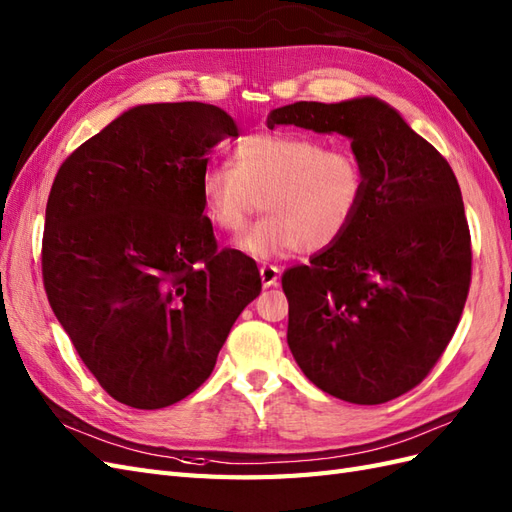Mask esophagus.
Masks as SVG:
<instances>
[{"label":"esophagus","mask_w":512,"mask_h":512,"mask_svg":"<svg viewBox=\"0 0 512 512\" xmlns=\"http://www.w3.org/2000/svg\"><path fill=\"white\" fill-rule=\"evenodd\" d=\"M259 276H261V283H264V287H274L276 283H279L281 270H279V266L264 264L259 268Z\"/></svg>","instance_id":"1"}]
</instances>
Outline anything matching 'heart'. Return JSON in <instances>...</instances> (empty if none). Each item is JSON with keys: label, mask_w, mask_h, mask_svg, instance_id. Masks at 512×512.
I'll use <instances>...</instances> for the list:
<instances>
[{"label": "heart", "mask_w": 512, "mask_h": 512, "mask_svg": "<svg viewBox=\"0 0 512 512\" xmlns=\"http://www.w3.org/2000/svg\"><path fill=\"white\" fill-rule=\"evenodd\" d=\"M367 186V165L354 150L326 148L309 135L253 133L231 145L229 167L203 171L199 199L208 221L233 236L264 208L268 216L238 244L270 259L337 244L360 214Z\"/></svg>", "instance_id": "b5f03b06"}]
</instances>
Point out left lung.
<instances>
[{
	"instance_id": "8db88e82",
	"label": "left lung",
	"mask_w": 512,
	"mask_h": 512,
	"mask_svg": "<svg viewBox=\"0 0 512 512\" xmlns=\"http://www.w3.org/2000/svg\"><path fill=\"white\" fill-rule=\"evenodd\" d=\"M341 133L367 165L345 236L283 274L287 343L332 397L379 405L425 379L455 334L472 281V238L448 160L386 102H294L268 128Z\"/></svg>"
}]
</instances>
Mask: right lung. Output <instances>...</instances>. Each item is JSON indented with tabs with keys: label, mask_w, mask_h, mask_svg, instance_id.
<instances>
[{
	"label": "right lung",
	"mask_w": 512,
	"mask_h": 512,
	"mask_svg": "<svg viewBox=\"0 0 512 512\" xmlns=\"http://www.w3.org/2000/svg\"><path fill=\"white\" fill-rule=\"evenodd\" d=\"M223 109H128L72 152L51 186L42 281L55 317L107 394L137 410L210 377L233 321L261 291L257 264L218 248L199 182Z\"/></svg>",
	"instance_id": "right-lung-1"
}]
</instances>
